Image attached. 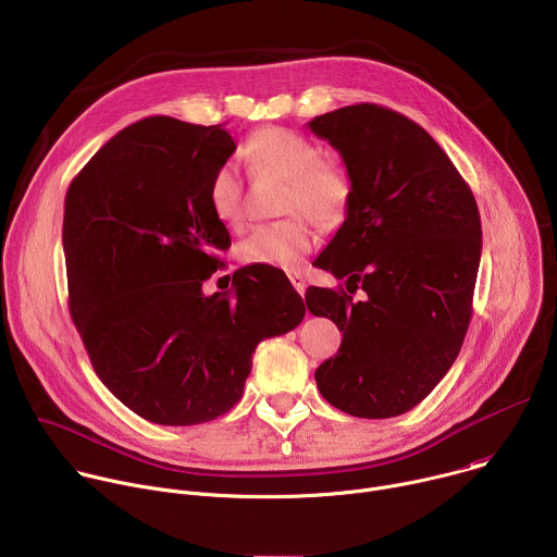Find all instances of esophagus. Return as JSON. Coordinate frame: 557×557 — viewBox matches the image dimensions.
I'll use <instances>...</instances> for the list:
<instances>
[{
	"instance_id": "obj_1",
	"label": "esophagus",
	"mask_w": 557,
	"mask_h": 557,
	"mask_svg": "<svg viewBox=\"0 0 557 557\" xmlns=\"http://www.w3.org/2000/svg\"><path fill=\"white\" fill-rule=\"evenodd\" d=\"M288 280H290V284L295 286V290H297L299 295L306 293V277H304L301 271H290V273H288Z\"/></svg>"
}]
</instances>
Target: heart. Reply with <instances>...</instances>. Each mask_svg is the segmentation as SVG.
Masks as SVG:
<instances>
[{
	"instance_id": "obj_1",
	"label": "heart",
	"mask_w": 557,
	"mask_h": 557,
	"mask_svg": "<svg viewBox=\"0 0 557 557\" xmlns=\"http://www.w3.org/2000/svg\"><path fill=\"white\" fill-rule=\"evenodd\" d=\"M245 156L253 170L286 178L282 211L297 215L256 226L237 245V258L245 264L297 269L314 247V231L304 215L326 228L339 226L352 202V183L342 168L324 161L320 145L293 129L264 127L253 132L245 145ZM207 202L226 226L240 228L245 224L243 181L233 165L215 168L209 178Z\"/></svg>"
}]
</instances>
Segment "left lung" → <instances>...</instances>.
Wrapping results in <instances>:
<instances>
[{"instance_id":"obj_1","label":"left lung","mask_w":557,"mask_h":557,"mask_svg":"<svg viewBox=\"0 0 557 557\" xmlns=\"http://www.w3.org/2000/svg\"><path fill=\"white\" fill-rule=\"evenodd\" d=\"M310 132L344 158L348 215L314 267L346 290L308 288L312 314L344 333L314 370L324 399L359 419L399 417L456 361L479 275L483 228L469 185L408 116L357 103L314 116Z\"/></svg>"}]
</instances>
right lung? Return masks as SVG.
I'll use <instances>...</instances> for the list:
<instances>
[{"instance_id": "obj_1", "label": "right lung", "mask_w": 557, "mask_h": 557, "mask_svg": "<svg viewBox=\"0 0 557 557\" xmlns=\"http://www.w3.org/2000/svg\"><path fill=\"white\" fill-rule=\"evenodd\" d=\"M233 151L222 125L149 116L110 138L65 194L72 322L106 387L158 425L228 412L258 344L306 312L277 269L247 267L231 290L202 293L231 247L207 187Z\"/></svg>"}]
</instances>
